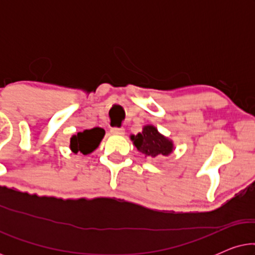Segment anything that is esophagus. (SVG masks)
<instances>
[{
  "mask_svg": "<svg viewBox=\"0 0 255 255\" xmlns=\"http://www.w3.org/2000/svg\"><path fill=\"white\" fill-rule=\"evenodd\" d=\"M111 133L115 135H123L125 133V130L123 128H111Z\"/></svg>",
  "mask_w": 255,
  "mask_h": 255,
  "instance_id": "34e87169",
  "label": "esophagus"
}]
</instances>
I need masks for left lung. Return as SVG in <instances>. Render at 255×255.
<instances>
[{"label": "left lung", "instance_id": "obj_1", "mask_svg": "<svg viewBox=\"0 0 255 255\" xmlns=\"http://www.w3.org/2000/svg\"><path fill=\"white\" fill-rule=\"evenodd\" d=\"M131 140L139 152L151 158L161 155L167 156L174 149L173 141L160 133L153 125H146L138 134H132Z\"/></svg>", "mask_w": 255, "mask_h": 255}]
</instances>
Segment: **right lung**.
<instances>
[{
    "mask_svg": "<svg viewBox=\"0 0 255 255\" xmlns=\"http://www.w3.org/2000/svg\"><path fill=\"white\" fill-rule=\"evenodd\" d=\"M104 134H106V131L101 128H94L90 130L78 132L71 138L69 147H71L73 153L81 152L82 154L87 155L99 147Z\"/></svg>",
    "mask_w": 255,
    "mask_h": 255,
    "instance_id": "add662e5",
    "label": "right lung"
}]
</instances>
